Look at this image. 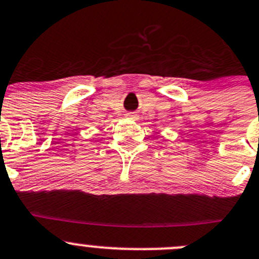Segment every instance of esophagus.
Segmentation results:
<instances>
[{
    "label": "esophagus",
    "instance_id": "obj_1",
    "mask_svg": "<svg viewBox=\"0 0 259 259\" xmlns=\"http://www.w3.org/2000/svg\"><path fill=\"white\" fill-rule=\"evenodd\" d=\"M125 117L131 118V119H137V118H139V115H137L136 113H127V114H125Z\"/></svg>",
    "mask_w": 259,
    "mask_h": 259
}]
</instances>
